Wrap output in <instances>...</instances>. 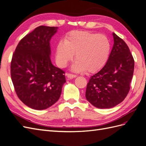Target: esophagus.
I'll use <instances>...</instances> for the list:
<instances>
[{
	"mask_svg": "<svg viewBox=\"0 0 146 146\" xmlns=\"http://www.w3.org/2000/svg\"><path fill=\"white\" fill-rule=\"evenodd\" d=\"M66 76L69 78H75L77 77V75L76 74H70V73H68L66 74Z\"/></svg>",
	"mask_w": 146,
	"mask_h": 146,
	"instance_id": "1",
	"label": "esophagus"
}]
</instances>
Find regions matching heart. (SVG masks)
I'll return each instance as SVG.
<instances>
[{"instance_id": "obj_1", "label": "heart", "mask_w": 146, "mask_h": 146, "mask_svg": "<svg viewBox=\"0 0 146 146\" xmlns=\"http://www.w3.org/2000/svg\"><path fill=\"white\" fill-rule=\"evenodd\" d=\"M110 51L109 39L104 35L73 30L66 35L64 41L57 44L56 60L60 67L64 68L73 60L75 54L74 71L94 73L107 62Z\"/></svg>"}]
</instances>
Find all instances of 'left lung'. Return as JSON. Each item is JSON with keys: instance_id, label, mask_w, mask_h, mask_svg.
I'll return each instance as SVG.
<instances>
[{"instance_id": "8db88e82", "label": "left lung", "mask_w": 146, "mask_h": 146, "mask_svg": "<svg viewBox=\"0 0 146 146\" xmlns=\"http://www.w3.org/2000/svg\"><path fill=\"white\" fill-rule=\"evenodd\" d=\"M114 44L107 63L91 76L86 98L98 108H110L125 99L130 89L135 61L125 41L114 33Z\"/></svg>"}]
</instances>
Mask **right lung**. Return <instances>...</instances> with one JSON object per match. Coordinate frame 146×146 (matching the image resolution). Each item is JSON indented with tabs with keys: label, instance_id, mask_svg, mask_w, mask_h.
Instances as JSON below:
<instances>
[{
	"label": "right lung",
	"instance_id": "add662e5",
	"mask_svg": "<svg viewBox=\"0 0 146 146\" xmlns=\"http://www.w3.org/2000/svg\"><path fill=\"white\" fill-rule=\"evenodd\" d=\"M58 27L41 25L21 39L13 53L11 77L18 98L29 107L44 110L59 99L65 72L52 64L50 40Z\"/></svg>",
	"mask_w": 146,
	"mask_h": 146
}]
</instances>
